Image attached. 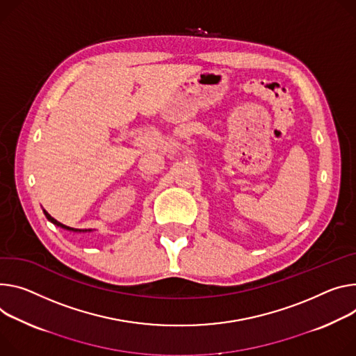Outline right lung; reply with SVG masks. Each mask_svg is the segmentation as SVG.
I'll return each instance as SVG.
<instances>
[{"instance_id":"obj_1","label":"right lung","mask_w":356,"mask_h":356,"mask_svg":"<svg viewBox=\"0 0 356 356\" xmlns=\"http://www.w3.org/2000/svg\"><path fill=\"white\" fill-rule=\"evenodd\" d=\"M44 214L47 216V218L51 221V222H54V224H56V225H59V227H62V229H67V230H72V232H82V230H79V229H71V227H67V225H63L62 222H59V221H56L54 217H51L45 210H44ZM83 232H88V230H83ZM90 232V230H89Z\"/></svg>"}]
</instances>
